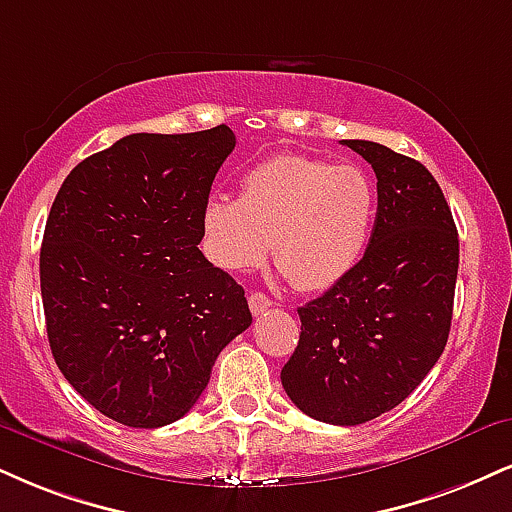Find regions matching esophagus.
I'll use <instances>...</instances> for the list:
<instances>
[{
	"label": "esophagus",
	"instance_id": "34e87169",
	"mask_svg": "<svg viewBox=\"0 0 512 512\" xmlns=\"http://www.w3.org/2000/svg\"><path fill=\"white\" fill-rule=\"evenodd\" d=\"M248 303H250L252 315H262V312H267L269 307H272V300H269L264 293H250Z\"/></svg>",
	"mask_w": 512,
	"mask_h": 512
}]
</instances>
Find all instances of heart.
<instances>
[{"label": "heart", "instance_id": "1", "mask_svg": "<svg viewBox=\"0 0 512 512\" xmlns=\"http://www.w3.org/2000/svg\"><path fill=\"white\" fill-rule=\"evenodd\" d=\"M377 190L360 166L279 155L252 166L238 200L212 197L202 209L205 250L226 272L267 260L303 291L341 281L367 248Z\"/></svg>", "mask_w": 512, "mask_h": 512}]
</instances>
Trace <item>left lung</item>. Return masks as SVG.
I'll use <instances>...</instances> for the list:
<instances>
[{
  "label": "left lung",
  "instance_id": "left-lung-1",
  "mask_svg": "<svg viewBox=\"0 0 512 512\" xmlns=\"http://www.w3.org/2000/svg\"><path fill=\"white\" fill-rule=\"evenodd\" d=\"M377 174V219L362 260L298 307L300 341L281 369L312 420L353 427L403 403L446 348L460 243L427 166L369 140H343Z\"/></svg>",
  "mask_w": 512,
  "mask_h": 512
}]
</instances>
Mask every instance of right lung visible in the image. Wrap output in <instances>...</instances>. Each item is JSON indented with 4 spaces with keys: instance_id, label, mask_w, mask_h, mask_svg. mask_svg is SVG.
I'll list each match as a JSON object with an SVG mask.
<instances>
[{
    "instance_id": "1",
    "label": "right lung",
    "mask_w": 512,
    "mask_h": 512,
    "mask_svg": "<svg viewBox=\"0 0 512 512\" xmlns=\"http://www.w3.org/2000/svg\"><path fill=\"white\" fill-rule=\"evenodd\" d=\"M236 147L229 126L133 133L61 183L40 250L47 338L69 384L109 420L157 429L205 391L252 324L243 286L202 255V209Z\"/></svg>"
}]
</instances>
